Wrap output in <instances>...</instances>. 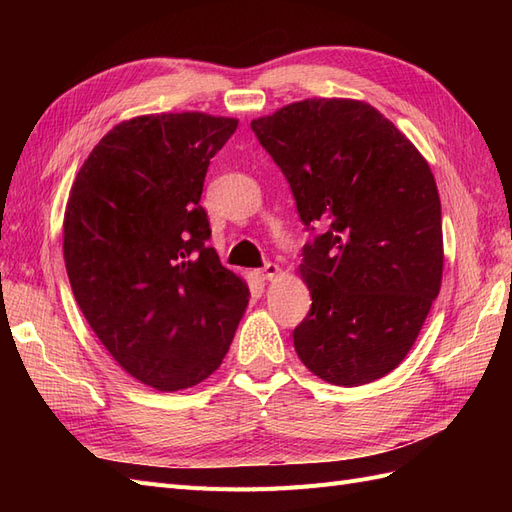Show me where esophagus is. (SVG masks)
<instances>
[{"label":"esophagus","mask_w":512,"mask_h":512,"mask_svg":"<svg viewBox=\"0 0 512 512\" xmlns=\"http://www.w3.org/2000/svg\"><path fill=\"white\" fill-rule=\"evenodd\" d=\"M280 271H282V269L277 267L275 262H269L267 267H262V269L256 271V277H258V280H262V282H269V280H275V277L280 275Z\"/></svg>","instance_id":"1"}]
</instances>
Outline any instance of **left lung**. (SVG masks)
<instances>
[{
	"instance_id": "obj_1",
	"label": "left lung",
	"mask_w": 512,
	"mask_h": 512,
	"mask_svg": "<svg viewBox=\"0 0 512 512\" xmlns=\"http://www.w3.org/2000/svg\"><path fill=\"white\" fill-rule=\"evenodd\" d=\"M250 126L303 224L327 228L299 265L312 294L292 333L299 359L337 386L391 374L442 286V211L427 160L361 100L307 98Z\"/></svg>"
}]
</instances>
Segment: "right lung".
Wrapping results in <instances>:
<instances>
[{
    "mask_svg": "<svg viewBox=\"0 0 512 512\" xmlns=\"http://www.w3.org/2000/svg\"><path fill=\"white\" fill-rule=\"evenodd\" d=\"M239 119L141 115L102 136L64 213L68 280L89 327L132 378L162 393L220 367L250 301L207 245L200 194Z\"/></svg>",
    "mask_w": 512,
    "mask_h": 512,
    "instance_id": "obj_1",
    "label": "right lung"
}]
</instances>
